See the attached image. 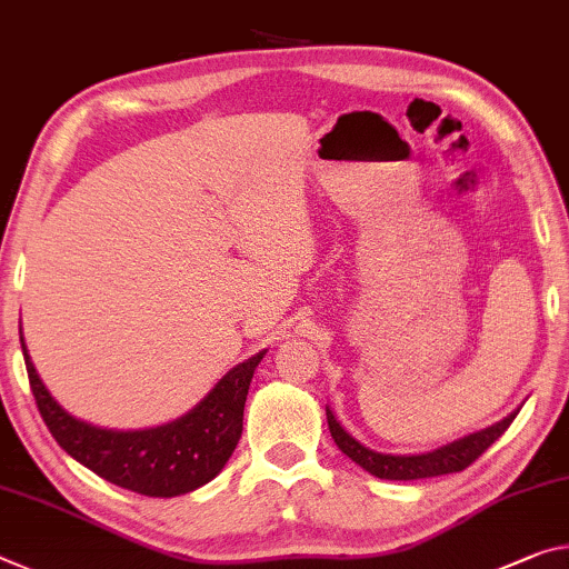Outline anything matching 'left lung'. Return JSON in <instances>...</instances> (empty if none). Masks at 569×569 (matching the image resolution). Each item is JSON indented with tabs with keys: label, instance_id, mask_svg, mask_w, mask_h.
Returning <instances> with one entry per match:
<instances>
[{
	"label": "left lung",
	"instance_id": "8db88e82",
	"mask_svg": "<svg viewBox=\"0 0 569 569\" xmlns=\"http://www.w3.org/2000/svg\"><path fill=\"white\" fill-rule=\"evenodd\" d=\"M328 413V426L338 449L358 463V467L366 469L368 473L378 479L388 481H413V479H431V477H443V473H456L471 467L479 456L495 443L501 433L507 431L509 423L515 421V413L501 418L499 423L483 428V431L469 433L463 439L446 443L441 449L428 451V453H416V456H393V453H378L362 446L360 441L352 439V436L338 423V418L330 411V406L325 408Z\"/></svg>",
	"mask_w": 569,
	"mask_h": 569
}]
</instances>
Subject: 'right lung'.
Returning <instances> with one entry per match:
<instances>
[{"instance_id": "1", "label": "right lung", "mask_w": 569, "mask_h": 569, "mask_svg": "<svg viewBox=\"0 0 569 569\" xmlns=\"http://www.w3.org/2000/svg\"><path fill=\"white\" fill-rule=\"evenodd\" d=\"M22 352L34 403L64 451L116 487L143 497H181L209 483L241 439L251 376L264 352L231 368L203 400L171 423L143 431H110L70 416L37 376L24 338Z\"/></svg>"}]
</instances>
